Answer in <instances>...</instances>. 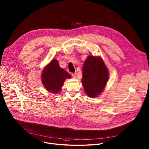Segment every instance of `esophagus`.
<instances>
[{"label":"esophagus","mask_w":149,"mask_h":149,"mask_svg":"<svg viewBox=\"0 0 149 149\" xmlns=\"http://www.w3.org/2000/svg\"><path fill=\"white\" fill-rule=\"evenodd\" d=\"M71 75L74 77V78H75L77 77V74L76 73H71Z\"/></svg>","instance_id":"34e87169"}]
</instances>
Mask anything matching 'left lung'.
I'll return each mask as SVG.
<instances>
[{
  "label": "left lung",
  "instance_id": "1",
  "mask_svg": "<svg viewBox=\"0 0 149 149\" xmlns=\"http://www.w3.org/2000/svg\"><path fill=\"white\" fill-rule=\"evenodd\" d=\"M82 83L86 94L95 97L103 91L109 78V71L101 57L89 56L82 69Z\"/></svg>",
  "mask_w": 149,
  "mask_h": 149
}]
</instances>
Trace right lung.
<instances>
[{"label": "right lung", "instance_id": "1", "mask_svg": "<svg viewBox=\"0 0 149 149\" xmlns=\"http://www.w3.org/2000/svg\"><path fill=\"white\" fill-rule=\"evenodd\" d=\"M67 78H71L70 75L60 68L57 60L54 59L46 66L42 75V81L45 88L54 93L61 91Z\"/></svg>", "mask_w": 149, "mask_h": 149}]
</instances>
